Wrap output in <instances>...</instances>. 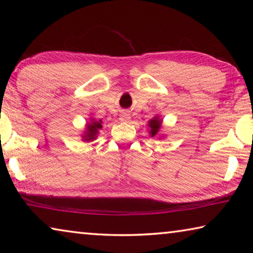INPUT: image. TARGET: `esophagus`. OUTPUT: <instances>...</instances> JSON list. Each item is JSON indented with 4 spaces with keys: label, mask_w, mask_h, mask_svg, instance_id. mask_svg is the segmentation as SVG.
I'll use <instances>...</instances> for the list:
<instances>
[{
    "label": "esophagus",
    "mask_w": 253,
    "mask_h": 253,
    "mask_svg": "<svg viewBox=\"0 0 253 253\" xmlns=\"http://www.w3.org/2000/svg\"><path fill=\"white\" fill-rule=\"evenodd\" d=\"M130 114L128 113V111H123V113L121 114V116H119V121H121L122 123H128L130 121Z\"/></svg>",
    "instance_id": "esophagus-1"
}]
</instances>
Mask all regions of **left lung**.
<instances>
[{
    "label": "left lung",
    "mask_w": 253,
    "mask_h": 253,
    "mask_svg": "<svg viewBox=\"0 0 253 253\" xmlns=\"http://www.w3.org/2000/svg\"><path fill=\"white\" fill-rule=\"evenodd\" d=\"M162 123H163V119H161V117L157 116V115L148 122L147 129H148L149 136L156 137V136L160 135L161 129H162Z\"/></svg>",
    "instance_id": "8db88e82"
}]
</instances>
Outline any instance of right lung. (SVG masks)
<instances>
[{
  "label": "right lung",
  "instance_id": "right-lung-1",
  "mask_svg": "<svg viewBox=\"0 0 253 253\" xmlns=\"http://www.w3.org/2000/svg\"><path fill=\"white\" fill-rule=\"evenodd\" d=\"M102 122L101 119L99 121H96L95 118L90 117L89 118V122H87L84 127V130L83 131V135H81V140L84 143H89V142H93L97 137L98 134H99V129L102 128Z\"/></svg>",
  "mask_w": 253,
  "mask_h": 253
}]
</instances>
